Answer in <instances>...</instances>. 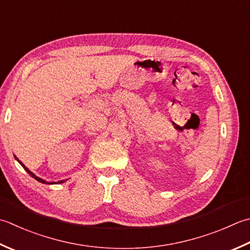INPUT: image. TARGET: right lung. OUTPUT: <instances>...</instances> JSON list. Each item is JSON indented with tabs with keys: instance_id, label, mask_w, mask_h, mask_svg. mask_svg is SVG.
<instances>
[{
	"instance_id": "right-lung-1",
	"label": "right lung",
	"mask_w": 250,
	"mask_h": 250,
	"mask_svg": "<svg viewBox=\"0 0 250 250\" xmlns=\"http://www.w3.org/2000/svg\"><path fill=\"white\" fill-rule=\"evenodd\" d=\"M16 159H17V158H16ZM18 161H19V160H18ZM19 164H21V165L22 166V167H23V169H24V170H26V171H27V172H28L29 174H30L32 178H34V179H36L37 181H39V182H41V183H47V184H52V183H50V182H46V181H44V180H42V179H40V178H38V177H36V175H34V174H33V173L31 172V171H29V170H28V169H27L26 167H24V166H23V165H22V164L21 163V161H19ZM62 182H63V181H60V183H62Z\"/></svg>"
}]
</instances>
